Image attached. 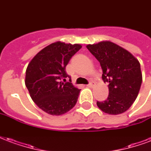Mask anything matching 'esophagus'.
<instances>
[{
  "mask_svg": "<svg viewBox=\"0 0 151 151\" xmlns=\"http://www.w3.org/2000/svg\"><path fill=\"white\" fill-rule=\"evenodd\" d=\"M93 82H90L89 84L87 85L86 86H88V87H93Z\"/></svg>",
  "mask_w": 151,
  "mask_h": 151,
  "instance_id": "34e87169",
  "label": "esophagus"
}]
</instances>
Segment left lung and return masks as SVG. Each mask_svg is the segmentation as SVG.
<instances>
[{"label":"left lung","mask_w":151,"mask_h":151,"mask_svg":"<svg viewBox=\"0 0 151 151\" xmlns=\"http://www.w3.org/2000/svg\"><path fill=\"white\" fill-rule=\"evenodd\" d=\"M86 48L100 62L104 82H109L108 98L97 101L98 108L114 115L127 111L138 97L142 81L138 59L111 41L88 45Z\"/></svg>","instance_id":"1"}]
</instances>
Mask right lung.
<instances>
[{"label":"right lung","mask_w":151,"mask_h":151,"mask_svg":"<svg viewBox=\"0 0 151 151\" xmlns=\"http://www.w3.org/2000/svg\"><path fill=\"white\" fill-rule=\"evenodd\" d=\"M81 48L79 44L57 41L41 50L28 65L25 86L36 105L49 114H64L77 103L81 90L71 83L65 67Z\"/></svg>","instance_id":"add662e5"}]
</instances>
